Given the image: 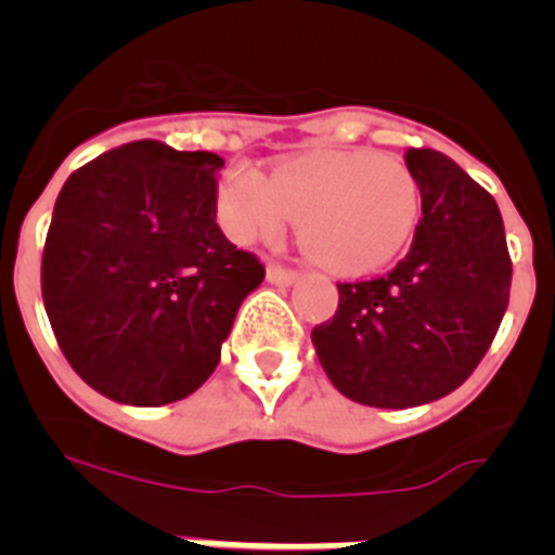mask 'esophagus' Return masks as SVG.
Wrapping results in <instances>:
<instances>
[{"label": "esophagus", "instance_id": "1", "mask_svg": "<svg viewBox=\"0 0 555 555\" xmlns=\"http://www.w3.org/2000/svg\"><path fill=\"white\" fill-rule=\"evenodd\" d=\"M267 278H269V283H274V286H292V283L297 281V272H294V269L272 263V267L267 269Z\"/></svg>", "mask_w": 555, "mask_h": 555}]
</instances>
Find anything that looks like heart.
<instances>
[{
  "instance_id": "b5f03b06",
  "label": "heart",
  "mask_w": 555,
  "mask_h": 555,
  "mask_svg": "<svg viewBox=\"0 0 555 555\" xmlns=\"http://www.w3.org/2000/svg\"><path fill=\"white\" fill-rule=\"evenodd\" d=\"M219 217L235 242H274L300 219V244L333 272H370L395 258L420 222V185L403 160L370 150H322L267 180L233 166L219 183Z\"/></svg>"
}]
</instances>
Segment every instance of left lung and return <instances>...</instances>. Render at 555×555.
<instances>
[{
	"label": "left lung",
	"instance_id": "obj_1",
	"mask_svg": "<svg viewBox=\"0 0 555 555\" xmlns=\"http://www.w3.org/2000/svg\"><path fill=\"white\" fill-rule=\"evenodd\" d=\"M423 197L409 255L389 274L338 283L311 331L322 370L356 403L411 409L459 389L508 308L512 258L498 203L436 150H409Z\"/></svg>",
	"mask_w": 555,
	"mask_h": 555
}]
</instances>
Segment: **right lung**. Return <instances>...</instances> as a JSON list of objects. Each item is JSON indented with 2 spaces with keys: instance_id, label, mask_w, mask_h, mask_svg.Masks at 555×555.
<instances>
[{
  "instance_id": "1",
  "label": "right lung",
  "mask_w": 555,
  "mask_h": 555,
  "mask_svg": "<svg viewBox=\"0 0 555 555\" xmlns=\"http://www.w3.org/2000/svg\"><path fill=\"white\" fill-rule=\"evenodd\" d=\"M217 152L130 141L66 180L41 261L72 370L127 405L183 400L210 377L263 263L217 224Z\"/></svg>"
}]
</instances>
